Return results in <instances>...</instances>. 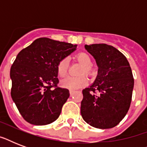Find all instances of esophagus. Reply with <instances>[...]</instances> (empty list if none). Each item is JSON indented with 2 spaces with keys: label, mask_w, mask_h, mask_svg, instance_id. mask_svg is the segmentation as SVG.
I'll return each instance as SVG.
<instances>
[{
  "label": "esophagus",
  "mask_w": 147,
  "mask_h": 147,
  "mask_svg": "<svg viewBox=\"0 0 147 147\" xmlns=\"http://www.w3.org/2000/svg\"><path fill=\"white\" fill-rule=\"evenodd\" d=\"M76 92V91L75 90H72V89H70L69 90V93H70V94H71V96H72L73 95V94Z\"/></svg>",
  "instance_id": "34e87169"
}]
</instances>
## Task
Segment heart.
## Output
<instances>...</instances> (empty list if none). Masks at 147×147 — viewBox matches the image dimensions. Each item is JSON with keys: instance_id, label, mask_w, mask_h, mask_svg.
<instances>
[{"instance_id": "heart-1", "label": "heart", "mask_w": 147, "mask_h": 147, "mask_svg": "<svg viewBox=\"0 0 147 147\" xmlns=\"http://www.w3.org/2000/svg\"><path fill=\"white\" fill-rule=\"evenodd\" d=\"M76 59L80 62L81 64L84 65L82 72L81 73L90 74L92 71L91 64H92V59L88 54L85 53H80L76 55ZM68 69H69V59L68 58H63L61 59L57 64V73L60 77H64L68 73ZM88 82V78L86 76L83 75L79 77H72V76H68L66 78L62 80V85L64 88H69V89H78L79 88L85 86L87 85Z\"/></svg>"}]
</instances>
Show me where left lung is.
<instances>
[{
  "mask_svg": "<svg viewBox=\"0 0 147 147\" xmlns=\"http://www.w3.org/2000/svg\"><path fill=\"white\" fill-rule=\"evenodd\" d=\"M85 48L95 59L98 70L94 83L82 91L81 114L94 127H114L130 108L134 85L131 68L123 53L112 46L100 43Z\"/></svg>",
  "mask_w": 147,
  "mask_h": 147,
  "instance_id": "1",
  "label": "left lung"
}]
</instances>
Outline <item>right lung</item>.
I'll return each instance as SVG.
<instances>
[{
    "mask_svg": "<svg viewBox=\"0 0 147 147\" xmlns=\"http://www.w3.org/2000/svg\"><path fill=\"white\" fill-rule=\"evenodd\" d=\"M76 47L42 37L18 53L10 68L11 97L28 123L47 125L59 117L69 92L57 87V64Z\"/></svg>",
    "mask_w": 147,
    "mask_h": 147,
    "instance_id": "add662e5",
    "label": "right lung"
}]
</instances>
